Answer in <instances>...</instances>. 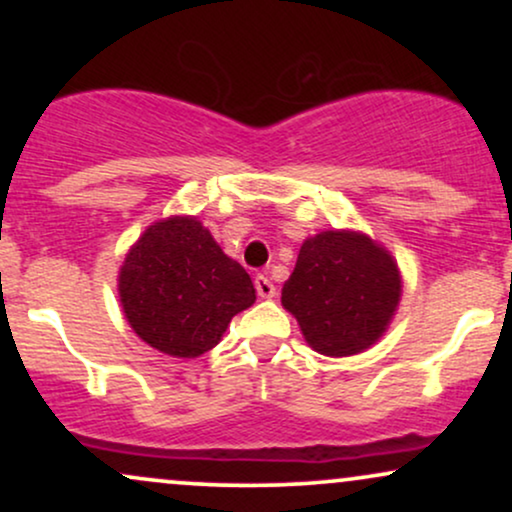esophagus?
<instances>
[{
    "instance_id": "obj_1",
    "label": "esophagus",
    "mask_w": 512,
    "mask_h": 512,
    "mask_svg": "<svg viewBox=\"0 0 512 512\" xmlns=\"http://www.w3.org/2000/svg\"><path fill=\"white\" fill-rule=\"evenodd\" d=\"M255 289H257V296H260V298H274V293H276V286L264 274L255 276Z\"/></svg>"
}]
</instances>
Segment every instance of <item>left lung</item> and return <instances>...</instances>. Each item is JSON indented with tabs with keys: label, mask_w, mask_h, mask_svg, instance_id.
Listing matches in <instances>:
<instances>
[{
	"label": "left lung",
	"mask_w": 512,
	"mask_h": 512,
	"mask_svg": "<svg viewBox=\"0 0 512 512\" xmlns=\"http://www.w3.org/2000/svg\"><path fill=\"white\" fill-rule=\"evenodd\" d=\"M402 272L385 245L363 231L305 238L281 305L322 356H354L378 342L402 301Z\"/></svg>",
	"instance_id": "8db88e82"
}]
</instances>
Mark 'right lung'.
Listing matches in <instances>:
<instances>
[{
	"instance_id": "obj_1",
	"label": "right lung",
	"mask_w": 512,
	"mask_h": 512,
	"mask_svg": "<svg viewBox=\"0 0 512 512\" xmlns=\"http://www.w3.org/2000/svg\"><path fill=\"white\" fill-rule=\"evenodd\" d=\"M117 293L134 334L175 358L214 349L233 315L257 298L250 274L197 216L151 223L127 250Z\"/></svg>"
}]
</instances>
